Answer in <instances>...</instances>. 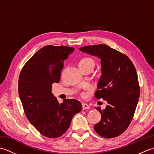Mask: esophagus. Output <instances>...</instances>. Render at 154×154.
Listing matches in <instances>:
<instances>
[{
	"label": "esophagus",
	"instance_id": "1",
	"mask_svg": "<svg viewBox=\"0 0 154 154\" xmlns=\"http://www.w3.org/2000/svg\"><path fill=\"white\" fill-rule=\"evenodd\" d=\"M82 108L83 110H85V109H90V106L88 105L86 103H83L82 104Z\"/></svg>",
	"mask_w": 154,
	"mask_h": 154
}]
</instances>
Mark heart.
<instances>
[{"instance_id": "obj_1", "label": "heart", "mask_w": 154, "mask_h": 154, "mask_svg": "<svg viewBox=\"0 0 154 154\" xmlns=\"http://www.w3.org/2000/svg\"><path fill=\"white\" fill-rule=\"evenodd\" d=\"M93 65L94 66V61L91 57H84L81 59L79 61V65Z\"/></svg>"}]
</instances>
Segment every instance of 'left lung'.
Returning a JSON list of instances; mask_svg holds the SVG:
<instances>
[{
  "mask_svg": "<svg viewBox=\"0 0 154 154\" xmlns=\"http://www.w3.org/2000/svg\"><path fill=\"white\" fill-rule=\"evenodd\" d=\"M79 50L100 58L102 74L94 97L108 104L104 110L95 107L102 116L94 129L103 138H115L129 126L138 104L140 89L136 68L126 55L105 44Z\"/></svg>",
  "mask_w": 154,
  "mask_h": 154,
  "instance_id": "obj_1",
  "label": "left lung"
}]
</instances>
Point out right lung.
Here are the masks:
<instances>
[{
    "mask_svg": "<svg viewBox=\"0 0 154 154\" xmlns=\"http://www.w3.org/2000/svg\"><path fill=\"white\" fill-rule=\"evenodd\" d=\"M75 49L46 45L38 50L22 67L18 79V93L28 120L41 134L57 138L67 131L75 114L82 110L76 99L60 104L51 93L52 85L60 80L61 71Z\"/></svg>",
    "mask_w": 154,
    "mask_h": 154,
    "instance_id": "add662e5",
    "label": "right lung"
}]
</instances>
